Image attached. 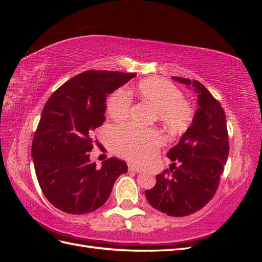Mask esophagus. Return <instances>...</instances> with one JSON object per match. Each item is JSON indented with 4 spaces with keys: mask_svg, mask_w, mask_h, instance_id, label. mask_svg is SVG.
Instances as JSON below:
<instances>
[{
    "mask_svg": "<svg viewBox=\"0 0 262 262\" xmlns=\"http://www.w3.org/2000/svg\"><path fill=\"white\" fill-rule=\"evenodd\" d=\"M129 171H133V172H141L142 171V169L141 168H138V167H136V166H133V165H129Z\"/></svg>",
    "mask_w": 262,
    "mask_h": 262,
    "instance_id": "34e87169",
    "label": "esophagus"
}]
</instances>
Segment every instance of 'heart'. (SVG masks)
Listing matches in <instances>:
<instances>
[{"mask_svg": "<svg viewBox=\"0 0 262 262\" xmlns=\"http://www.w3.org/2000/svg\"><path fill=\"white\" fill-rule=\"evenodd\" d=\"M138 97L154 108V117L165 129L172 133L186 131L192 123L194 110L182 98L177 86L163 78L150 77L136 87ZM132 99L124 90L114 92L107 101V112L114 120H124L130 113ZM109 143L114 152L139 165L148 163L163 143V138L154 130L121 125L110 132Z\"/></svg>", "mask_w": 262, "mask_h": 262, "instance_id": "heart-1", "label": "heart"}]
</instances>
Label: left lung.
<instances>
[{
  "instance_id": "left-lung-1",
  "label": "left lung",
  "mask_w": 262,
  "mask_h": 262,
  "mask_svg": "<svg viewBox=\"0 0 262 262\" xmlns=\"http://www.w3.org/2000/svg\"><path fill=\"white\" fill-rule=\"evenodd\" d=\"M172 80L194 87L199 108L179 143L167 153L172 162L171 177L168 169L157 175L155 186L146 190L145 196L154 209L180 217L199 211L215 194L229 145L220 101L200 82L178 76Z\"/></svg>"
}]
</instances>
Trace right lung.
Returning <instances> with one entry per match:
<instances>
[{"instance_id":"obj_1","label":"right lung","mask_w":262,"mask_h":262,"mask_svg":"<svg viewBox=\"0 0 262 262\" xmlns=\"http://www.w3.org/2000/svg\"><path fill=\"white\" fill-rule=\"evenodd\" d=\"M86 71L71 78L46 102L31 145L36 176L45 196L69 214H86L108 200L125 162L110 157L101 167L90 160L93 134L105 121L108 95L136 76Z\"/></svg>"}]
</instances>
